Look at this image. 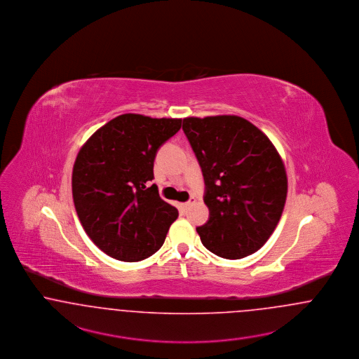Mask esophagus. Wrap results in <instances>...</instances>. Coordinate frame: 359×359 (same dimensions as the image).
I'll return each mask as SVG.
<instances>
[{
	"mask_svg": "<svg viewBox=\"0 0 359 359\" xmlns=\"http://www.w3.org/2000/svg\"><path fill=\"white\" fill-rule=\"evenodd\" d=\"M194 203H196V198H190L187 203H182V208H184L185 210H187V209H189L191 205H194Z\"/></svg>",
	"mask_w": 359,
	"mask_h": 359,
	"instance_id": "obj_1",
	"label": "esophagus"
}]
</instances>
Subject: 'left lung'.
<instances>
[{"label":"left lung","mask_w":359,"mask_h":359,"mask_svg":"<svg viewBox=\"0 0 359 359\" xmlns=\"http://www.w3.org/2000/svg\"><path fill=\"white\" fill-rule=\"evenodd\" d=\"M182 130L198 159L209 219L197 228L205 248L236 260L260 250L287 198L280 156L262 130L236 115L185 118Z\"/></svg>","instance_id":"1"}]
</instances>
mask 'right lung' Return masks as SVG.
<instances>
[{"label": "right lung", "instance_id": "obj_1", "mask_svg": "<svg viewBox=\"0 0 359 359\" xmlns=\"http://www.w3.org/2000/svg\"><path fill=\"white\" fill-rule=\"evenodd\" d=\"M182 119L123 114L100 127L80 149L72 172L79 219L97 248L122 262L154 255L178 217L154 178L158 149Z\"/></svg>", "mask_w": 359, "mask_h": 359}]
</instances>
